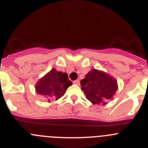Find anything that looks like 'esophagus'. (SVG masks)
<instances>
[{"mask_svg":"<svg viewBox=\"0 0 148 148\" xmlns=\"http://www.w3.org/2000/svg\"><path fill=\"white\" fill-rule=\"evenodd\" d=\"M73 83L75 84H77V85H79V84H80V82H79V80H78V79L74 81V82H73Z\"/></svg>","mask_w":148,"mask_h":148,"instance_id":"esophagus-1","label":"esophagus"}]
</instances>
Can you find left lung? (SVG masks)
I'll return each instance as SVG.
<instances>
[{
	"label": "left lung",
	"instance_id": "1",
	"mask_svg": "<svg viewBox=\"0 0 148 148\" xmlns=\"http://www.w3.org/2000/svg\"><path fill=\"white\" fill-rule=\"evenodd\" d=\"M86 98L92 104H104L111 99L118 89L117 82L107 73L93 69L81 81Z\"/></svg>",
	"mask_w": 148,
	"mask_h": 148
}]
</instances>
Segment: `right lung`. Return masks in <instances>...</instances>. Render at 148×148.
Returning a JSON list of instances; mask_svg holds the SVG:
<instances>
[{"label": "right lung", "instance_id": "right-lung-1", "mask_svg": "<svg viewBox=\"0 0 148 148\" xmlns=\"http://www.w3.org/2000/svg\"><path fill=\"white\" fill-rule=\"evenodd\" d=\"M72 85V82L68 79L66 73L58 72L52 69L38 82L35 85L36 92L44 95L48 101L51 99H58L64 95L66 89Z\"/></svg>", "mask_w": 148, "mask_h": 148}]
</instances>
